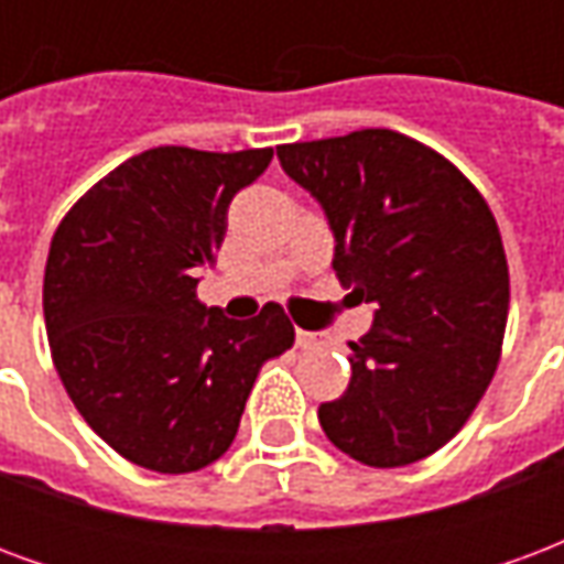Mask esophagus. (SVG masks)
Listing matches in <instances>:
<instances>
[{"mask_svg":"<svg viewBox=\"0 0 564 564\" xmlns=\"http://www.w3.org/2000/svg\"><path fill=\"white\" fill-rule=\"evenodd\" d=\"M319 335H314V332L307 329H295V347H302V350H314V347H319Z\"/></svg>","mask_w":564,"mask_h":564,"instance_id":"34e87169","label":"esophagus"}]
</instances>
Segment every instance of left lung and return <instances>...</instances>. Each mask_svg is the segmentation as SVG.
Instances as JSON below:
<instances>
[{
	"mask_svg": "<svg viewBox=\"0 0 564 564\" xmlns=\"http://www.w3.org/2000/svg\"><path fill=\"white\" fill-rule=\"evenodd\" d=\"M335 235L332 269L375 326L350 341V387L319 404L335 447L411 465L468 423L496 375L510 278L492 210L437 150L392 129L278 148Z\"/></svg>",
	"mask_w": 564,
	"mask_h": 564,
	"instance_id": "8db88e82",
	"label": "left lung"
}]
</instances>
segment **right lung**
I'll return each mask as SVG.
<instances>
[{"label": "right lung", "mask_w": 564, "mask_h": 564, "mask_svg": "<svg viewBox=\"0 0 564 564\" xmlns=\"http://www.w3.org/2000/svg\"><path fill=\"white\" fill-rule=\"evenodd\" d=\"M274 150L153 148L108 172L56 226L44 326L78 414L123 459L160 474L217 462L259 368L290 350L281 305L253 319L198 302L226 210Z\"/></svg>", "instance_id": "obj_1"}]
</instances>
